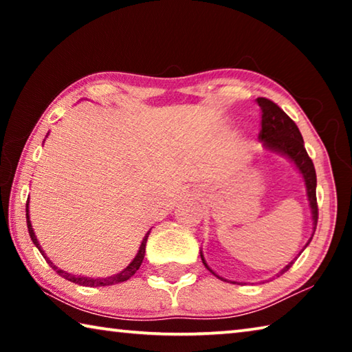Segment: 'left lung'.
<instances>
[{
	"instance_id": "left-lung-1",
	"label": "left lung",
	"mask_w": 352,
	"mask_h": 352,
	"mask_svg": "<svg viewBox=\"0 0 352 352\" xmlns=\"http://www.w3.org/2000/svg\"><path fill=\"white\" fill-rule=\"evenodd\" d=\"M256 102L261 107V132H259V138L264 142V146L267 148H270L273 152H278L281 155H285L289 160L294 162V164L300 170V174L305 178L306 183V190H307V200H309V206H311L312 211V220H314V233L315 228H317V222H318V205H317V174H315V168L311 157H309L305 147V141H302V136L298 130L296 124L292 121V119L285 115V113L279 109V107L273 102V100L267 99V98H258ZM312 233V236H314ZM311 242V241H309ZM307 242V243H309ZM306 243V245H307ZM201 261L208 270H210L212 275H216L210 267H208L206 261L201 254ZM294 261L289 262L284 269L278 273L283 275V273L287 272ZM219 279L226 283H234V281H228L222 276L216 275Z\"/></svg>"
}]
</instances>
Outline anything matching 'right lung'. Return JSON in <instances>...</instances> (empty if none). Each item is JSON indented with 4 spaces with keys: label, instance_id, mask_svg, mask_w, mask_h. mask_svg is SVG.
Here are the masks:
<instances>
[{
    "label": "right lung",
    "instance_id": "obj_1",
    "mask_svg": "<svg viewBox=\"0 0 352 352\" xmlns=\"http://www.w3.org/2000/svg\"><path fill=\"white\" fill-rule=\"evenodd\" d=\"M26 222H28L29 236H31L34 245L38 248V252H40L41 256H43V258L46 259L47 264H50V265L52 267V270H56V272L58 273V275H60V276L65 278V279H68V281L76 283V284H79V285H85V287H104V285L119 284V283L127 281L129 278H132V276L135 275V273H136V270L140 269V265L142 264V259H144L147 237H148V233H151V231H147V234L144 236V239H142V242H141L138 253H136L133 261L130 262V264H129L122 272H119V273H116V275L109 276V278H87V276H79V275H71V273L63 272L62 269H58L57 265H54V264H52V262L50 261V258H47L43 250H41L40 243H38V241H37V236H35V233H34V228H32V225H31V220H29V199H28V204H26Z\"/></svg>",
    "mask_w": 352,
    "mask_h": 352
}]
</instances>
